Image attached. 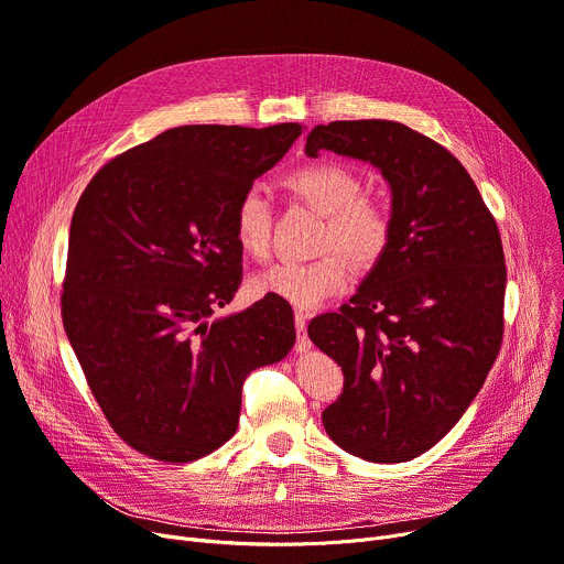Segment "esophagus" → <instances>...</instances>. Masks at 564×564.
I'll return each instance as SVG.
<instances>
[{"instance_id":"1","label":"esophagus","mask_w":564,"mask_h":564,"mask_svg":"<svg viewBox=\"0 0 564 564\" xmlns=\"http://www.w3.org/2000/svg\"><path fill=\"white\" fill-rule=\"evenodd\" d=\"M306 322H308V315H306V313H297V315H294V324H297V334H300L297 351H308V349H311V340L306 338Z\"/></svg>"}]
</instances>
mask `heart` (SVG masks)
I'll list each match as a JSON object with an SVG mask.
<instances>
[{"label": "heart", "mask_w": 564, "mask_h": 564, "mask_svg": "<svg viewBox=\"0 0 564 564\" xmlns=\"http://www.w3.org/2000/svg\"><path fill=\"white\" fill-rule=\"evenodd\" d=\"M288 189L324 215L317 237L322 256L283 260L253 279L260 294H276L297 308H315L349 283L350 260L357 270H375L393 242V215L377 198L364 196L361 175L340 162H315L285 177ZM232 232L240 249L262 260L272 247V203L249 187L235 203Z\"/></svg>", "instance_id": "b5f03b06"}]
</instances>
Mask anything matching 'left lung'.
I'll list each match as a JSON object with an SVG mask.
<instances>
[{
	"label": "left lung",
	"mask_w": 564,
	"mask_h": 564,
	"mask_svg": "<svg viewBox=\"0 0 564 564\" xmlns=\"http://www.w3.org/2000/svg\"><path fill=\"white\" fill-rule=\"evenodd\" d=\"M375 164L393 192V242L349 304L311 319L343 368L322 423L345 453L409 462L446 436L502 345L508 267L494 215L462 162L395 121H334L306 153Z\"/></svg>",
	"instance_id": "8db88e82"
}]
</instances>
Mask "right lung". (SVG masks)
<instances>
[{
  "label": "right lung",
  "instance_id": "obj_1",
  "mask_svg": "<svg viewBox=\"0 0 564 564\" xmlns=\"http://www.w3.org/2000/svg\"><path fill=\"white\" fill-rule=\"evenodd\" d=\"M300 134V123L173 128L109 160L77 200L64 329L107 423L145 457L187 464L221 448L245 379L297 340L276 294L207 317L242 285L237 198Z\"/></svg>",
  "mask_w": 564,
  "mask_h": 564
}]
</instances>
